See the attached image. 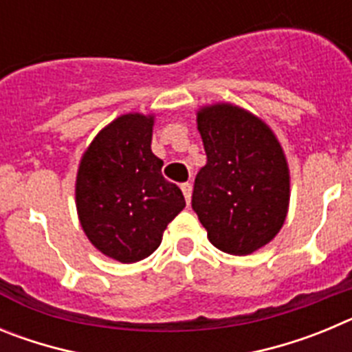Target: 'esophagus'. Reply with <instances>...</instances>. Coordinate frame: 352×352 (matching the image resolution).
I'll use <instances>...</instances> for the list:
<instances>
[{
	"instance_id": "esophagus-1",
	"label": "esophagus",
	"mask_w": 352,
	"mask_h": 352,
	"mask_svg": "<svg viewBox=\"0 0 352 352\" xmlns=\"http://www.w3.org/2000/svg\"><path fill=\"white\" fill-rule=\"evenodd\" d=\"M182 192H183V195H185L186 204H190V201H192V185L190 183H183Z\"/></svg>"
}]
</instances>
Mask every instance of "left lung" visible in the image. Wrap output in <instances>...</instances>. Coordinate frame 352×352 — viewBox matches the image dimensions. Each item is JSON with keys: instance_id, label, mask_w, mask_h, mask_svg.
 <instances>
[{"instance_id": "left-lung-1", "label": "left lung", "mask_w": 352, "mask_h": 352, "mask_svg": "<svg viewBox=\"0 0 352 352\" xmlns=\"http://www.w3.org/2000/svg\"><path fill=\"white\" fill-rule=\"evenodd\" d=\"M206 166L197 173L192 208L219 250L248 256L282 229L291 174L280 142L259 116L229 102L197 111Z\"/></svg>"}]
</instances>
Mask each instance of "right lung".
I'll list each match as a JSON object with an SVG mask.
<instances>
[{"mask_svg":"<svg viewBox=\"0 0 352 352\" xmlns=\"http://www.w3.org/2000/svg\"><path fill=\"white\" fill-rule=\"evenodd\" d=\"M153 114H121L96 133L79 162L76 206L84 234L123 264L151 256L185 197L151 151Z\"/></svg>","mask_w":352,"mask_h":352,"instance_id":"1","label":"right lung"}]
</instances>
